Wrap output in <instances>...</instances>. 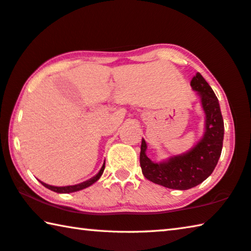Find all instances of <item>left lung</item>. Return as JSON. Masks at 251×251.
Returning <instances> with one entry per match:
<instances>
[{
    "mask_svg": "<svg viewBox=\"0 0 251 251\" xmlns=\"http://www.w3.org/2000/svg\"><path fill=\"white\" fill-rule=\"evenodd\" d=\"M199 93L206 112V132L198 145L188 153L171 158L168 162L154 163L147 157L146 141L142 139L140 166L148 180L166 188L187 190L198 186L212 174L223 150L224 119L218 99L199 72L190 82Z\"/></svg>",
    "mask_w": 251,
    "mask_h": 251,
    "instance_id": "8db88e82",
    "label": "left lung"
}]
</instances>
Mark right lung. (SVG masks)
Listing matches in <instances>:
<instances>
[{
    "label": "right lung",
    "instance_id": "right-lung-1",
    "mask_svg": "<svg viewBox=\"0 0 251 251\" xmlns=\"http://www.w3.org/2000/svg\"><path fill=\"white\" fill-rule=\"evenodd\" d=\"M104 164H105V163H104ZM104 164H103V166H102L101 170L99 171V174H98L96 176H93L92 179H90V180H88V181H85V182H83V183L76 184V186H69V187H53V186H49V184H47V183H43V182H41V183H42L44 187H47L48 189H50V190L54 191V192H59V194H69V192L79 191V190H82V189H84V188H87V187H89V186H91V184H93L94 182H96L97 180H99V178H100L101 175L103 174V170H104Z\"/></svg>",
    "mask_w": 251,
    "mask_h": 251
}]
</instances>
